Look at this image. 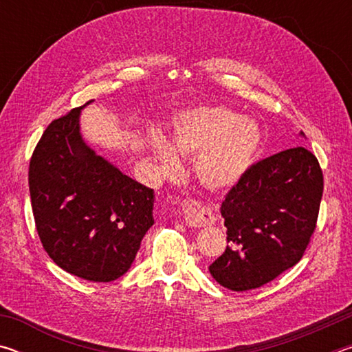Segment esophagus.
<instances>
[{
	"label": "esophagus",
	"instance_id": "1",
	"mask_svg": "<svg viewBox=\"0 0 352 352\" xmlns=\"http://www.w3.org/2000/svg\"><path fill=\"white\" fill-rule=\"evenodd\" d=\"M183 220L190 226H201L212 225L216 222V217H214V212L211 211L210 206L200 204L197 200H189L182 208Z\"/></svg>",
	"mask_w": 352,
	"mask_h": 352
}]
</instances>
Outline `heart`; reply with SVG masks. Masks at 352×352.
Instances as JSON below:
<instances>
[{
    "label": "heart",
    "instance_id": "obj_1",
    "mask_svg": "<svg viewBox=\"0 0 352 352\" xmlns=\"http://www.w3.org/2000/svg\"><path fill=\"white\" fill-rule=\"evenodd\" d=\"M261 144V130L253 119L217 107H197L177 116L170 144L163 136L152 138L153 153L164 170L180 166L178 153H197L195 169L212 189H230L252 166Z\"/></svg>",
    "mask_w": 352,
    "mask_h": 352
}]
</instances>
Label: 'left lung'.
Returning <instances> with one entry per match:
<instances>
[{"mask_svg": "<svg viewBox=\"0 0 352 352\" xmlns=\"http://www.w3.org/2000/svg\"><path fill=\"white\" fill-rule=\"evenodd\" d=\"M321 195L323 172L306 147L252 166L220 206L230 245L210 265L212 278L225 289L245 292L292 269L314 233Z\"/></svg>", "mask_w": 352, "mask_h": 352, "instance_id": "1", "label": "left lung"}]
</instances>
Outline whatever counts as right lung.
I'll return each instance as SVG.
<instances>
[{
  "instance_id": "1",
  "label": "right lung",
  "mask_w": 352,
  "mask_h": 352,
  "mask_svg": "<svg viewBox=\"0 0 352 352\" xmlns=\"http://www.w3.org/2000/svg\"><path fill=\"white\" fill-rule=\"evenodd\" d=\"M52 121L29 164L40 241L56 264L93 283L126 273L153 225V189L122 174L80 133V111Z\"/></svg>"
}]
</instances>
